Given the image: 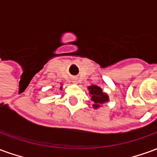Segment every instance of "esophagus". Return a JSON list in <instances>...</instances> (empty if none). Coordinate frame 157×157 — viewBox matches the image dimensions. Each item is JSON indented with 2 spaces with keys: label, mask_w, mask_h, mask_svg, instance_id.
Wrapping results in <instances>:
<instances>
[{
  "label": "esophagus",
  "mask_w": 157,
  "mask_h": 157,
  "mask_svg": "<svg viewBox=\"0 0 157 157\" xmlns=\"http://www.w3.org/2000/svg\"><path fill=\"white\" fill-rule=\"evenodd\" d=\"M72 82H74V83H77V80L76 79H73V81Z\"/></svg>",
  "instance_id": "esophagus-1"
}]
</instances>
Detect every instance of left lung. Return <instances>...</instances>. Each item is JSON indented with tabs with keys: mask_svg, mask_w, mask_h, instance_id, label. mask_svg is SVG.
I'll use <instances>...</instances> for the list:
<instances>
[{
	"mask_svg": "<svg viewBox=\"0 0 157 157\" xmlns=\"http://www.w3.org/2000/svg\"><path fill=\"white\" fill-rule=\"evenodd\" d=\"M88 89L90 90L89 92L92 94V101L94 102L93 107L97 109L100 107V104H102L103 102H106L109 101V97L108 95L102 92V90L98 86H89Z\"/></svg>",
	"mask_w": 157,
	"mask_h": 157,
	"instance_id": "8db88e82",
	"label": "left lung"
}]
</instances>
